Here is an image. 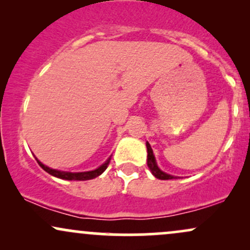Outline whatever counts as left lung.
I'll list each match as a JSON object with an SVG mask.
<instances>
[{
	"label": "left lung",
	"instance_id": "left-lung-1",
	"mask_svg": "<svg viewBox=\"0 0 250 250\" xmlns=\"http://www.w3.org/2000/svg\"><path fill=\"white\" fill-rule=\"evenodd\" d=\"M146 146H147V151H148L147 165H148V168L150 169L151 174H153L156 179H160V180L177 179V176H173V175L165 173V171H162L161 169L159 168V166H157V163H156V160H155V155L153 153V149H151L150 145L147 142L146 143Z\"/></svg>",
	"mask_w": 250,
	"mask_h": 250
}]
</instances>
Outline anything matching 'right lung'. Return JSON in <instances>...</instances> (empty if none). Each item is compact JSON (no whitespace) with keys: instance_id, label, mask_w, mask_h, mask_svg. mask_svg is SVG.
Segmentation results:
<instances>
[{"instance_id":"1","label":"right lung","mask_w":250,"mask_h":250,"mask_svg":"<svg viewBox=\"0 0 250 250\" xmlns=\"http://www.w3.org/2000/svg\"><path fill=\"white\" fill-rule=\"evenodd\" d=\"M110 157H108L107 161L103 163V165L100 166L99 168L94 169V170H89V171H80V173H71V171H62V170H57V169L49 168V167H47V166H45V165H43L41 161H39V160H37L36 157H35V159H36L37 163H39V165H40V167H41L43 170L47 171L48 174L53 175V176L59 177V179H62V180L85 181V180L95 179V177L100 176V175H101L103 171H104L105 169H107L109 162H110Z\"/></svg>"}]
</instances>
